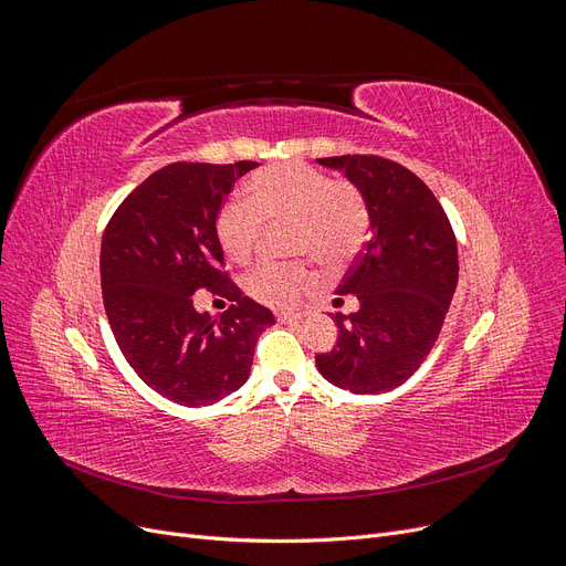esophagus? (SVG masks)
Here are the masks:
<instances>
[{
    "label": "esophagus",
    "mask_w": 566,
    "mask_h": 566,
    "mask_svg": "<svg viewBox=\"0 0 566 566\" xmlns=\"http://www.w3.org/2000/svg\"><path fill=\"white\" fill-rule=\"evenodd\" d=\"M276 318H279V323H283V325H297V323L302 321V316H297V314H279Z\"/></svg>",
    "instance_id": "34e87169"
}]
</instances>
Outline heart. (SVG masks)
<instances>
[{
	"instance_id": "heart-1",
	"label": "heart",
	"mask_w": 566,
	"mask_h": 566,
	"mask_svg": "<svg viewBox=\"0 0 566 566\" xmlns=\"http://www.w3.org/2000/svg\"><path fill=\"white\" fill-rule=\"evenodd\" d=\"M245 198L229 200L217 217L219 245L235 264L252 256L262 221H293V250L331 269L347 264L366 241L370 214L364 193L310 165L262 169L248 181ZM314 283V271L302 264H262L245 279L248 293L273 310H293Z\"/></svg>"
}]
</instances>
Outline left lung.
<instances>
[{
	"label": "left lung",
	"mask_w": 566,
	"mask_h": 566,
	"mask_svg": "<svg viewBox=\"0 0 566 566\" xmlns=\"http://www.w3.org/2000/svg\"><path fill=\"white\" fill-rule=\"evenodd\" d=\"M364 193L370 238L337 295L358 312L335 314L337 345L316 354L325 380L352 394L397 389L432 352L458 285V245L434 193L410 169L378 156L318 158ZM342 302V300H335Z\"/></svg>",
	"instance_id": "obj_1"
}]
</instances>
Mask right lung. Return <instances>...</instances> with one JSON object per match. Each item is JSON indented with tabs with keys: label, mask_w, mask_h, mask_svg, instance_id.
Masks as SVG:
<instances>
[{
	"label": "right lung",
	"mask_w": 566,
	"mask_h": 566,
	"mask_svg": "<svg viewBox=\"0 0 566 566\" xmlns=\"http://www.w3.org/2000/svg\"><path fill=\"white\" fill-rule=\"evenodd\" d=\"M256 163H172L123 200L101 243V290L111 331L134 373L179 406H212L241 389L256 337L276 323L227 273L217 214ZM200 289L234 304L198 313Z\"/></svg>",
	"instance_id": "1"
}]
</instances>
